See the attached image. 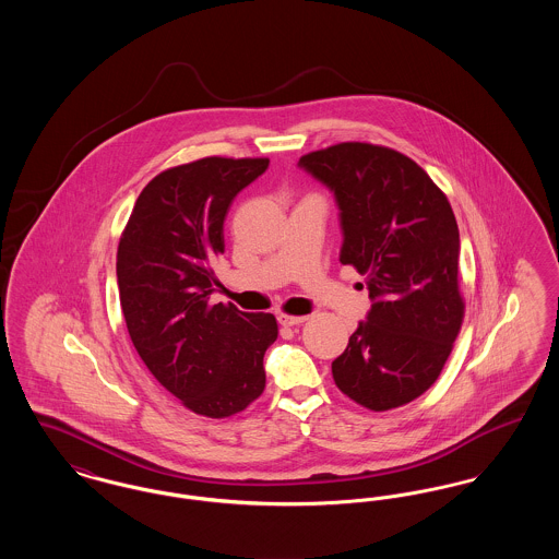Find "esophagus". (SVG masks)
<instances>
[{"label": "esophagus", "instance_id": "1", "mask_svg": "<svg viewBox=\"0 0 559 559\" xmlns=\"http://www.w3.org/2000/svg\"><path fill=\"white\" fill-rule=\"evenodd\" d=\"M278 322L283 326H299L301 322H306V317H289V314H278Z\"/></svg>", "mask_w": 559, "mask_h": 559}]
</instances>
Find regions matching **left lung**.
Segmentation results:
<instances>
[{"mask_svg":"<svg viewBox=\"0 0 559 559\" xmlns=\"http://www.w3.org/2000/svg\"><path fill=\"white\" fill-rule=\"evenodd\" d=\"M299 167L335 192L340 262L367 276V322L331 365L335 385L374 413L419 399L461 331L459 228L447 194L413 159L369 142L308 153Z\"/></svg>","mask_w":559,"mask_h":559,"instance_id":"8db88e82","label":"left lung"}]
</instances>
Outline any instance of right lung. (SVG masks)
Listing matches in <instances>:
<instances>
[{"label":"right lung","mask_w":559,"mask_h":559,"mask_svg":"<svg viewBox=\"0 0 559 559\" xmlns=\"http://www.w3.org/2000/svg\"><path fill=\"white\" fill-rule=\"evenodd\" d=\"M267 159L205 157L155 176L140 192L117 249L119 301L146 369L188 411L226 419L266 388L272 314L212 304L233 199Z\"/></svg>","instance_id":"add662e5"}]
</instances>
